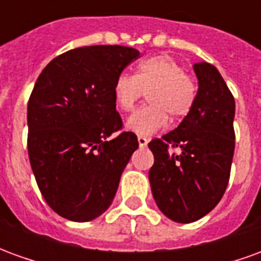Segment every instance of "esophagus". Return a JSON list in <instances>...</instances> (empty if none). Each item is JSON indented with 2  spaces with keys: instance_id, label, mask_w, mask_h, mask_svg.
<instances>
[{
  "instance_id": "34e87169",
  "label": "esophagus",
  "mask_w": 261,
  "mask_h": 261,
  "mask_svg": "<svg viewBox=\"0 0 261 261\" xmlns=\"http://www.w3.org/2000/svg\"><path fill=\"white\" fill-rule=\"evenodd\" d=\"M138 144H140V147H147V144H148L147 137L138 136Z\"/></svg>"
}]
</instances>
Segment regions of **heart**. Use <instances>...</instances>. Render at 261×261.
<instances>
[{
  "mask_svg": "<svg viewBox=\"0 0 261 261\" xmlns=\"http://www.w3.org/2000/svg\"><path fill=\"white\" fill-rule=\"evenodd\" d=\"M148 92V106L138 109L127 120V128L140 136L161 130L168 117L180 121L192 112L197 84L176 60L166 54L142 60L136 74H120L113 82V99L120 112H131Z\"/></svg>",
  "mask_w": 261,
  "mask_h": 261,
  "instance_id": "heart-1",
  "label": "heart"
}]
</instances>
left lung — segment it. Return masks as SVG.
Segmentation results:
<instances>
[{
    "label": "left lung",
    "mask_w": 261,
    "mask_h": 261,
    "mask_svg": "<svg viewBox=\"0 0 261 261\" xmlns=\"http://www.w3.org/2000/svg\"><path fill=\"white\" fill-rule=\"evenodd\" d=\"M198 78L196 103L177 128L148 144L153 153L149 183L159 210L172 221L202 218L224 196L235 151V99L218 69L193 65ZM180 147L179 154L169 148Z\"/></svg>",
    "instance_id": "obj_1"
}]
</instances>
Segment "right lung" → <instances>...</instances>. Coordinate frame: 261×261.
<instances>
[{
	"label": "right lung",
	"instance_id": "1",
	"mask_svg": "<svg viewBox=\"0 0 261 261\" xmlns=\"http://www.w3.org/2000/svg\"><path fill=\"white\" fill-rule=\"evenodd\" d=\"M138 57L119 44L78 47L37 78L28 102V153L43 198L63 218L92 221L113 201L138 148L136 134L121 131L113 82Z\"/></svg>",
	"mask_w": 261,
	"mask_h": 261
}]
</instances>
